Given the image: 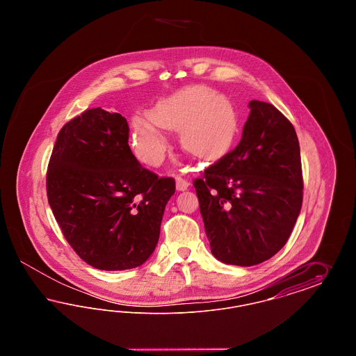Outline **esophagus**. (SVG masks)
<instances>
[{"instance_id":"obj_1","label":"esophagus","mask_w":356,"mask_h":356,"mask_svg":"<svg viewBox=\"0 0 356 356\" xmlns=\"http://www.w3.org/2000/svg\"><path fill=\"white\" fill-rule=\"evenodd\" d=\"M188 186H189V181L188 180L180 177V176L176 177V189L177 191H186V189H188Z\"/></svg>"}]
</instances>
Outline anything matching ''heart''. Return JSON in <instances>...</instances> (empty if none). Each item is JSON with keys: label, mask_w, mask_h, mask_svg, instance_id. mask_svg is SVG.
Returning a JSON list of instances; mask_svg holds the SVG:
<instances>
[{"label": "heart", "mask_w": 356, "mask_h": 356, "mask_svg": "<svg viewBox=\"0 0 356 356\" xmlns=\"http://www.w3.org/2000/svg\"><path fill=\"white\" fill-rule=\"evenodd\" d=\"M132 147L148 165H160L168 151L167 129H179L180 145L202 160H218L229 151L238 131L232 102L205 85H191L157 102L152 115L131 120Z\"/></svg>", "instance_id": "1"}]
</instances>
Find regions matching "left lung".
<instances>
[{
  "instance_id": "8db88e82",
  "label": "left lung",
  "mask_w": 356,
  "mask_h": 356,
  "mask_svg": "<svg viewBox=\"0 0 356 356\" xmlns=\"http://www.w3.org/2000/svg\"><path fill=\"white\" fill-rule=\"evenodd\" d=\"M240 143L193 180L211 251L250 267L287 243L303 203L299 140L268 102H250Z\"/></svg>"
}]
</instances>
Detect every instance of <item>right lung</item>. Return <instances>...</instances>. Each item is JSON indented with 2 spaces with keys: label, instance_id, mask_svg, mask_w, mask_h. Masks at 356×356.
<instances>
[{
  "label": "right lung",
  "instance_id": "obj_1",
  "mask_svg": "<svg viewBox=\"0 0 356 356\" xmlns=\"http://www.w3.org/2000/svg\"><path fill=\"white\" fill-rule=\"evenodd\" d=\"M120 113L86 109L57 135L47 170L53 215L89 266L122 271L141 266L160 236L173 177L140 165Z\"/></svg>",
  "mask_w": 356,
  "mask_h": 356
}]
</instances>
